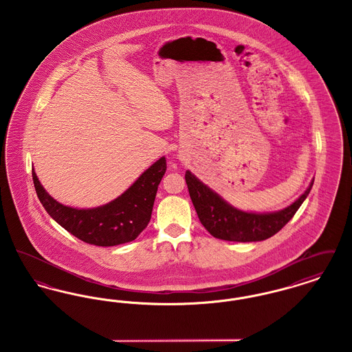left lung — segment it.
Wrapping results in <instances>:
<instances>
[{
    "label": "left lung",
    "instance_id": "obj_1",
    "mask_svg": "<svg viewBox=\"0 0 352 352\" xmlns=\"http://www.w3.org/2000/svg\"><path fill=\"white\" fill-rule=\"evenodd\" d=\"M190 198L203 227L212 234L227 241H261L277 234L294 217L307 198L314 179L306 191L290 206L274 212H247L231 206L218 192L199 181L190 170L184 174Z\"/></svg>",
    "mask_w": 352,
    "mask_h": 352
}]
</instances>
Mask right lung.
<instances>
[{"mask_svg": "<svg viewBox=\"0 0 352 352\" xmlns=\"http://www.w3.org/2000/svg\"><path fill=\"white\" fill-rule=\"evenodd\" d=\"M166 171L161 157L116 199L95 208H74L55 201L43 188L33 168L36 195L51 218L84 243L113 247L133 241L151 221L158 184Z\"/></svg>", "mask_w": 352, "mask_h": 352, "instance_id": "add662e5", "label": "right lung"}]
</instances>
